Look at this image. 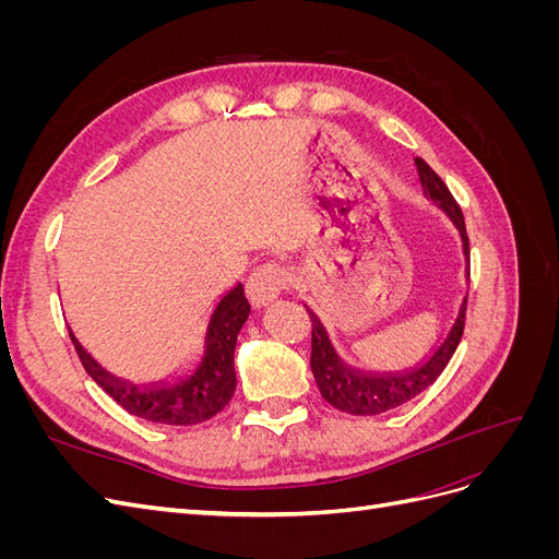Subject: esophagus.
I'll use <instances>...</instances> for the list:
<instances>
[{"mask_svg": "<svg viewBox=\"0 0 559 559\" xmlns=\"http://www.w3.org/2000/svg\"><path fill=\"white\" fill-rule=\"evenodd\" d=\"M289 289V273L280 263H263L249 275L247 294L257 308L267 306L270 300L280 298Z\"/></svg>", "mask_w": 559, "mask_h": 559, "instance_id": "1", "label": "esophagus"}]
</instances>
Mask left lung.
Listing matches in <instances>:
<instances>
[{"label":"left lung","instance_id":"left-lung-1","mask_svg":"<svg viewBox=\"0 0 559 559\" xmlns=\"http://www.w3.org/2000/svg\"><path fill=\"white\" fill-rule=\"evenodd\" d=\"M415 165L419 173V181L425 186V195L431 198L436 205L452 218L456 230H460L462 249L468 263V235H466L464 214L460 205H456V200L448 191L443 179L438 177L425 160L415 158ZM466 277H468V265H466ZM466 296L462 300L460 312H456L454 324L443 337V343L431 352V357L413 368L396 370V373H364L359 368L347 366L341 357H337L324 324H321L319 317L306 306L312 319L310 368L321 396H324L333 408L349 415H380L392 408H399V405L408 403L411 399L425 392V389L431 386L438 380V376L443 373L456 345L462 341L464 321H466Z\"/></svg>","mask_w":559,"mask_h":559}]
</instances>
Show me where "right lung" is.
I'll return each instance as SVG.
<instances>
[{"instance_id":"right-lung-1","label":"right lung","mask_w":559,"mask_h":559,"mask_svg":"<svg viewBox=\"0 0 559 559\" xmlns=\"http://www.w3.org/2000/svg\"><path fill=\"white\" fill-rule=\"evenodd\" d=\"M251 308L245 298L242 284L216 302L210 317V326L205 335V354L191 376L179 378L177 382H151L132 384L128 380L114 378L99 366L91 354L81 347V343L70 331L74 349L86 368V373L105 389V392L126 408L130 415L142 417L146 421L170 427H191L207 421L218 411H224L235 394V343L238 333L247 321Z\"/></svg>"}]
</instances>
